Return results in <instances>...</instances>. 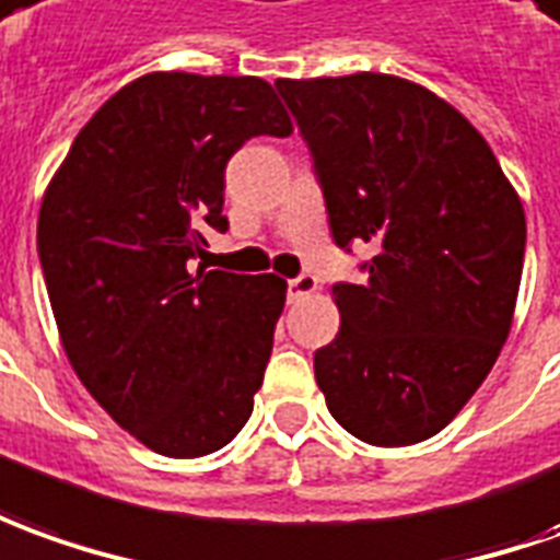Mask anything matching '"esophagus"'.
I'll return each mask as SVG.
<instances>
[{"mask_svg":"<svg viewBox=\"0 0 560 560\" xmlns=\"http://www.w3.org/2000/svg\"><path fill=\"white\" fill-rule=\"evenodd\" d=\"M319 287V280L314 273H299V277H292L287 283V292H289V302H299L304 295H314Z\"/></svg>","mask_w":560,"mask_h":560,"instance_id":"1","label":"esophagus"}]
</instances>
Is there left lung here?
<instances>
[{"label":"left lung","instance_id":"1","mask_svg":"<svg viewBox=\"0 0 560 560\" xmlns=\"http://www.w3.org/2000/svg\"><path fill=\"white\" fill-rule=\"evenodd\" d=\"M314 158L341 249L369 243L362 283H335V341L314 353L331 418L377 448L445 430L506 345L524 207L491 145L415 81L357 72L277 79Z\"/></svg>","mask_w":560,"mask_h":560}]
</instances>
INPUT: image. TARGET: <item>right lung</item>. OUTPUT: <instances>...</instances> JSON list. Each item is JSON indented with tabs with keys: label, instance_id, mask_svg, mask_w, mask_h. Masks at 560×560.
<instances>
[{
	"label": "right lung",
	"instance_id": "add662e5",
	"mask_svg": "<svg viewBox=\"0 0 560 560\" xmlns=\"http://www.w3.org/2000/svg\"><path fill=\"white\" fill-rule=\"evenodd\" d=\"M292 133L253 75L149 72L81 127L38 210L60 341L109 418L164 457L225 448L253 415L287 280L195 268L229 229L225 164Z\"/></svg>",
	"mask_w": 560,
	"mask_h": 560
}]
</instances>
